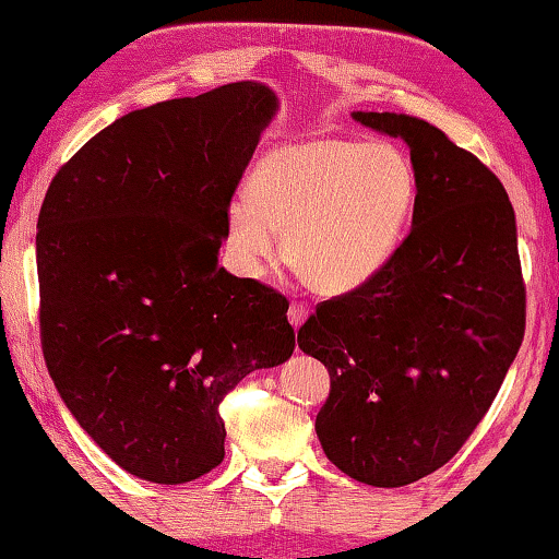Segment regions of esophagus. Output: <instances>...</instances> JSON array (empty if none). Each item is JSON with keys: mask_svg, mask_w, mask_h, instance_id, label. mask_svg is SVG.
<instances>
[{"mask_svg": "<svg viewBox=\"0 0 559 559\" xmlns=\"http://www.w3.org/2000/svg\"><path fill=\"white\" fill-rule=\"evenodd\" d=\"M287 318H289V322H293V328H299L307 320V307L299 302H293L287 310Z\"/></svg>", "mask_w": 559, "mask_h": 559, "instance_id": "1", "label": "esophagus"}]
</instances>
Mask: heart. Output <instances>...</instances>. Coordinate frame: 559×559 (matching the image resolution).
<instances>
[{
	"label": "heart",
	"mask_w": 559,
	"mask_h": 559,
	"mask_svg": "<svg viewBox=\"0 0 559 559\" xmlns=\"http://www.w3.org/2000/svg\"><path fill=\"white\" fill-rule=\"evenodd\" d=\"M414 166L388 141L322 135L264 153L249 199L229 209V249L249 274L285 260L320 295L353 293L385 270L414 212Z\"/></svg>",
	"instance_id": "b5f03b06"
}]
</instances>
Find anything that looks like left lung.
Returning <instances> with one entry per match:
<instances>
[{
  "label": "left lung",
  "instance_id": "left-lung-1",
  "mask_svg": "<svg viewBox=\"0 0 559 559\" xmlns=\"http://www.w3.org/2000/svg\"><path fill=\"white\" fill-rule=\"evenodd\" d=\"M411 148L414 226L353 293L318 305L299 350L330 373L314 418L325 456L370 487H406L464 447L524 337V282L504 186L439 128L353 112Z\"/></svg>",
  "mask_w": 559,
  "mask_h": 559
}]
</instances>
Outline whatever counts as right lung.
I'll return each mask as SVG.
<instances>
[{
	"mask_svg": "<svg viewBox=\"0 0 559 559\" xmlns=\"http://www.w3.org/2000/svg\"><path fill=\"white\" fill-rule=\"evenodd\" d=\"M277 95L254 80L133 110L93 135L37 219L39 337L60 399L128 474L222 464L224 395L295 350L287 299L219 266L229 204Z\"/></svg>",
	"mask_w": 559,
	"mask_h": 559,
	"instance_id": "1",
	"label": "right lung"
}]
</instances>
